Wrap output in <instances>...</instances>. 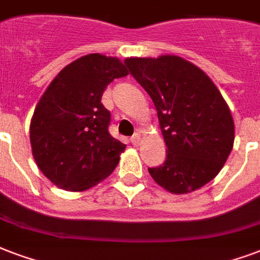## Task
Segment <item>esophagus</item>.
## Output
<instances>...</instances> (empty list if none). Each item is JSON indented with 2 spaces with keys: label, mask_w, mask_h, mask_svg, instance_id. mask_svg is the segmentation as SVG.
Returning <instances> with one entry per match:
<instances>
[{
  "label": "esophagus",
  "mask_w": 260,
  "mask_h": 260,
  "mask_svg": "<svg viewBox=\"0 0 260 260\" xmlns=\"http://www.w3.org/2000/svg\"><path fill=\"white\" fill-rule=\"evenodd\" d=\"M130 141H132V144L134 146L140 145V141H141V136H140L138 133H136V134H134V136H133V137L130 138Z\"/></svg>",
  "instance_id": "obj_1"
}]
</instances>
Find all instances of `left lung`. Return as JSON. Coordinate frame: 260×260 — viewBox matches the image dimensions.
<instances>
[{"label":"left lung","mask_w":260,"mask_h":260,"mask_svg":"<svg viewBox=\"0 0 260 260\" xmlns=\"http://www.w3.org/2000/svg\"><path fill=\"white\" fill-rule=\"evenodd\" d=\"M157 111L167 157L149 174L169 192L182 194L210 182L234 142L230 109L210 78L177 56L124 60Z\"/></svg>","instance_id":"1"}]
</instances>
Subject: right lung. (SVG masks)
I'll return each instance as SVG.
<instances>
[{
  "label": "right lung",
  "mask_w": 260,
  "mask_h": 260,
  "mask_svg": "<svg viewBox=\"0 0 260 260\" xmlns=\"http://www.w3.org/2000/svg\"><path fill=\"white\" fill-rule=\"evenodd\" d=\"M126 75L118 58L93 53L68 64L49 85L31 119L30 141L37 165L56 186L86 190L118 166L126 145L109 134L101 95Z\"/></svg>",
  "instance_id": "right-lung-1"
}]
</instances>
